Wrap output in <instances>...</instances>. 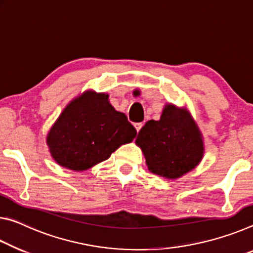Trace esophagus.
Segmentation results:
<instances>
[{"label": "esophagus", "instance_id": "obj_1", "mask_svg": "<svg viewBox=\"0 0 253 253\" xmlns=\"http://www.w3.org/2000/svg\"><path fill=\"white\" fill-rule=\"evenodd\" d=\"M142 126H143V124H142V123H135V124H134L135 130L138 131V132H139L140 130H141V127H142Z\"/></svg>", "mask_w": 253, "mask_h": 253}]
</instances>
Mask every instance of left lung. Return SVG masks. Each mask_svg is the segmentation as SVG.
I'll return each instance as SVG.
<instances>
[{
    "mask_svg": "<svg viewBox=\"0 0 253 253\" xmlns=\"http://www.w3.org/2000/svg\"><path fill=\"white\" fill-rule=\"evenodd\" d=\"M135 144L143 152L152 173L178 179L196 168L204 157V141L186 107L166 104L158 121L150 120L140 130Z\"/></svg>",
    "mask_w": 253,
    "mask_h": 253,
    "instance_id": "1",
    "label": "left lung"
}]
</instances>
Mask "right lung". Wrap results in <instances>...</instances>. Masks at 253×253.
I'll return each mask as SVG.
<instances>
[{
  "label": "right lung",
  "instance_id": "obj_1",
  "mask_svg": "<svg viewBox=\"0 0 253 253\" xmlns=\"http://www.w3.org/2000/svg\"><path fill=\"white\" fill-rule=\"evenodd\" d=\"M135 135L126 115L111 105L109 94L89 89L68 103L45 141L58 165L84 171L109 159L112 152Z\"/></svg>",
  "mask_w": 253,
  "mask_h": 253
}]
</instances>
